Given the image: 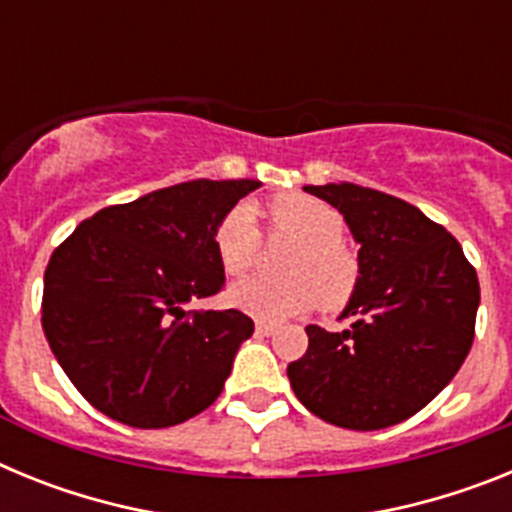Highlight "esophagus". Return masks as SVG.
I'll return each instance as SVG.
<instances>
[{
	"label": "esophagus",
	"instance_id": "obj_1",
	"mask_svg": "<svg viewBox=\"0 0 512 512\" xmlns=\"http://www.w3.org/2000/svg\"><path fill=\"white\" fill-rule=\"evenodd\" d=\"M256 333H259V336H274V333H277V325L259 320V323H256Z\"/></svg>",
	"mask_w": 512,
	"mask_h": 512
}]
</instances>
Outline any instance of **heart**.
Here are the masks:
<instances>
[{
	"mask_svg": "<svg viewBox=\"0 0 512 512\" xmlns=\"http://www.w3.org/2000/svg\"><path fill=\"white\" fill-rule=\"evenodd\" d=\"M271 230L295 241L282 259L287 277H248L235 282L228 300L261 320H284L318 302L341 307L359 282V259L343 241V217L336 207L310 194H277L266 207ZM217 261L230 277H241L259 264L261 230L251 205L225 212L212 235Z\"/></svg>",
	"mask_w": 512,
	"mask_h": 512,
	"instance_id": "1",
	"label": "heart"
}]
</instances>
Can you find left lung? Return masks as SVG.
Returning a JSON list of instances; mask_svg holds the SVG:
<instances>
[{
	"label": "left lung",
	"instance_id": "obj_1",
	"mask_svg": "<svg viewBox=\"0 0 512 512\" xmlns=\"http://www.w3.org/2000/svg\"><path fill=\"white\" fill-rule=\"evenodd\" d=\"M336 207L359 243L346 330L307 325L287 366L297 400L351 431H379L423 410L454 379L474 341L479 282L459 241L410 202L359 184L305 187Z\"/></svg>",
	"mask_w": 512,
	"mask_h": 512
}]
</instances>
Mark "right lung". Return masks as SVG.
Wrapping results in <instances>:
<instances>
[{"instance_id": "obj_1", "label": "right lung", "mask_w": 512, "mask_h": 512, "mask_svg": "<svg viewBox=\"0 0 512 512\" xmlns=\"http://www.w3.org/2000/svg\"><path fill=\"white\" fill-rule=\"evenodd\" d=\"M256 179H197L99 210L53 251L43 330L76 390L133 428H169L220 397L253 333L241 310L187 312L217 295V220Z\"/></svg>"}]
</instances>
